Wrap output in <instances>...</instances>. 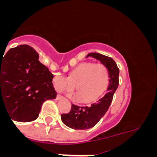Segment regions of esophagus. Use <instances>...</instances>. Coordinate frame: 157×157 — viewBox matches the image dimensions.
I'll return each mask as SVG.
<instances>
[{
    "label": "esophagus",
    "instance_id": "34e87169",
    "mask_svg": "<svg viewBox=\"0 0 157 157\" xmlns=\"http://www.w3.org/2000/svg\"><path fill=\"white\" fill-rule=\"evenodd\" d=\"M62 98H63V96H61L60 94H57V95H56V100L62 99Z\"/></svg>",
    "mask_w": 157,
    "mask_h": 157
}]
</instances>
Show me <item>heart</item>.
<instances>
[{
    "label": "heart",
    "instance_id": "heart-1",
    "mask_svg": "<svg viewBox=\"0 0 157 157\" xmlns=\"http://www.w3.org/2000/svg\"><path fill=\"white\" fill-rule=\"evenodd\" d=\"M109 80V70L104 63L85 62L78 65L69 77L57 75L54 78V86L59 92L74 91L75 86L78 93L73 95L77 100L91 101L103 94Z\"/></svg>",
    "mask_w": 157,
    "mask_h": 157
}]
</instances>
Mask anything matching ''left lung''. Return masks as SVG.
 Returning a JSON list of instances; mask_svg holds the SVG:
<instances>
[{"label": "left lung", "mask_w": 157, "mask_h": 157, "mask_svg": "<svg viewBox=\"0 0 157 157\" xmlns=\"http://www.w3.org/2000/svg\"><path fill=\"white\" fill-rule=\"evenodd\" d=\"M89 56L98 59L107 67L109 74V86L106 92L90 105L86 106L71 105V109L68 113L61 114L62 122L75 130H86L94 127L109 109L119 86L120 71L113 59L98 52L89 53L86 57Z\"/></svg>", "instance_id": "1"}]
</instances>
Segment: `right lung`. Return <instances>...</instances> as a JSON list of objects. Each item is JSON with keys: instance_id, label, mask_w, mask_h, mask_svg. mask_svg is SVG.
<instances>
[{"instance_id": "1", "label": "right lung", "mask_w": 157, "mask_h": 157, "mask_svg": "<svg viewBox=\"0 0 157 157\" xmlns=\"http://www.w3.org/2000/svg\"><path fill=\"white\" fill-rule=\"evenodd\" d=\"M38 58L27 45L12 48L0 56V109L2 105L12 120L34 121L44 101L56 98L53 75Z\"/></svg>"}]
</instances>
